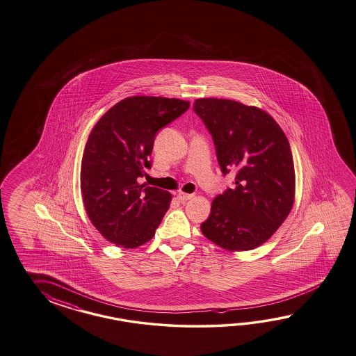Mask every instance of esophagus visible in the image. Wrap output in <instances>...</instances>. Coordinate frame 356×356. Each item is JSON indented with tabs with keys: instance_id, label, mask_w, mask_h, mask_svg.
I'll use <instances>...</instances> for the list:
<instances>
[{
	"instance_id": "obj_1",
	"label": "esophagus",
	"mask_w": 356,
	"mask_h": 356,
	"mask_svg": "<svg viewBox=\"0 0 356 356\" xmlns=\"http://www.w3.org/2000/svg\"><path fill=\"white\" fill-rule=\"evenodd\" d=\"M194 197V194H188V193H182L180 191L179 194H177V198L181 200V202H186V200H191Z\"/></svg>"
}]
</instances>
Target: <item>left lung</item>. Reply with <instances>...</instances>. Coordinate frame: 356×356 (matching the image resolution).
Returning <instances> with one entry per match:
<instances>
[{"label": "left lung", "mask_w": 356, "mask_h": 356, "mask_svg": "<svg viewBox=\"0 0 356 356\" xmlns=\"http://www.w3.org/2000/svg\"><path fill=\"white\" fill-rule=\"evenodd\" d=\"M194 112L209 130L221 172L235 170L233 188L212 202L200 230L227 251H250L284 222L295 200V165L275 120L256 106L226 99H198Z\"/></svg>", "instance_id": "left-lung-1"}]
</instances>
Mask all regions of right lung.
I'll return each mask as SVG.
<instances>
[{"instance_id": "1", "label": "right lung", "mask_w": 356, "mask_h": 356, "mask_svg": "<svg viewBox=\"0 0 356 356\" xmlns=\"http://www.w3.org/2000/svg\"><path fill=\"white\" fill-rule=\"evenodd\" d=\"M189 102L156 96L126 97L96 123L81 165L88 218L100 234L123 248L149 242L170 209L168 191L140 185L156 132L179 118Z\"/></svg>"}]
</instances>
